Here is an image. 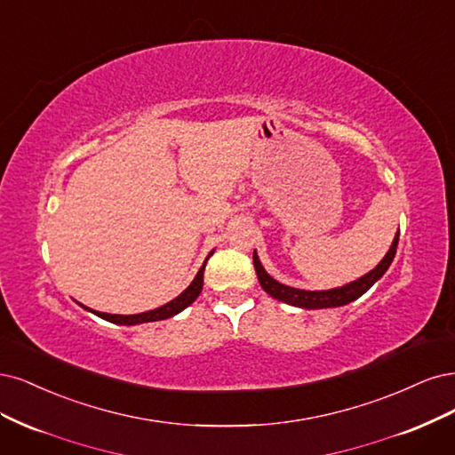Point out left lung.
Instances as JSON below:
<instances>
[{
  "label": "left lung",
  "instance_id": "8db88e82",
  "mask_svg": "<svg viewBox=\"0 0 455 455\" xmlns=\"http://www.w3.org/2000/svg\"><path fill=\"white\" fill-rule=\"evenodd\" d=\"M397 243H399V232L395 234L389 251L386 253V257L382 260H379V265L374 270L364 274L355 282L346 283V285L336 287V289H329V291H304V289H295V287H289V285L275 282L274 277L268 275L267 270L262 268L255 251H253V265H255V272H257L260 287L265 289L270 297L282 300V302H287L291 306L306 307V310H319V307L344 306L347 302H354L361 295H364V292L369 291L389 268L395 253H397Z\"/></svg>",
  "mask_w": 455,
  "mask_h": 455
}]
</instances>
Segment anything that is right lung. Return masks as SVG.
<instances>
[{
  "instance_id": "1",
  "label": "right lung",
  "mask_w": 455,
  "mask_h": 455,
  "mask_svg": "<svg viewBox=\"0 0 455 455\" xmlns=\"http://www.w3.org/2000/svg\"><path fill=\"white\" fill-rule=\"evenodd\" d=\"M213 255V251L210 253ZM208 255V259H210ZM208 259L204 260L202 268L198 270L196 277L193 280V283H190L180 297H175L173 300H170L168 304L160 306V307H155V310H149V312H143V314H136V315H116V314H104V312H94L91 310V307H86V310L96 314L98 317L106 319V321H111V323H116V325H138V323H149V321H160V319H168L175 314H180L181 310H185L187 306L193 304L196 300V297L200 295L202 291V285H204V268H206V262ZM84 307V306H83Z\"/></svg>"
}]
</instances>
